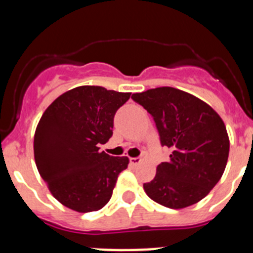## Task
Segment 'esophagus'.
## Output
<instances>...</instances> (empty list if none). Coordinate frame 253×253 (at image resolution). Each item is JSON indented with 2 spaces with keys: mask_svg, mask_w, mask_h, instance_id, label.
I'll list each match as a JSON object with an SVG mask.
<instances>
[{
  "mask_svg": "<svg viewBox=\"0 0 253 253\" xmlns=\"http://www.w3.org/2000/svg\"><path fill=\"white\" fill-rule=\"evenodd\" d=\"M142 163V158H130V165L131 166H138V165H140Z\"/></svg>",
  "mask_w": 253,
  "mask_h": 253,
  "instance_id": "obj_1",
  "label": "esophagus"
}]
</instances>
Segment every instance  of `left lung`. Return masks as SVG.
<instances>
[{
	"label": "left lung",
	"instance_id": "obj_1",
	"mask_svg": "<svg viewBox=\"0 0 253 253\" xmlns=\"http://www.w3.org/2000/svg\"><path fill=\"white\" fill-rule=\"evenodd\" d=\"M157 125L162 146L171 149L169 162L143 185L147 195L171 209H184L204 199L222 177L229 154L224 122L213 107L173 87L134 93Z\"/></svg>",
	"mask_w": 253,
	"mask_h": 253
}]
</instances>
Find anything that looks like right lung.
Wrapping results in <instances>:
<instances>
[{
	"instance_id": "add662e5",
	"label": "right lung",
	"mask_w": 253,
	"mask_h": 253,
	"mask_svg": "<svg viewBox=\"0 0 253 253\" xmlns=\"http://www.w3.org/2000/svg\"><path fill=\"white\" fill-rule=\"evenodd\" d=\"M130 92L78 86L62 93L40 118L34 157L40 176L58 202L78 213L100 210L113 195L128 157L100 151L113 135L114 115Z\"/></svg>"
}]
</instances>
